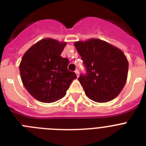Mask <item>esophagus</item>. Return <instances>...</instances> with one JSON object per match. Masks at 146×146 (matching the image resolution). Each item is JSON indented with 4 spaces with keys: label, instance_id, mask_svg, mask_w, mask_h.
I'll use <instances>...</instances> for the list:
<instances>
[{
    "label": "esophagus",
    "instance_id": "34e87169",
    "mask_svg": "<svg viewBox=\"0 0 146 146\" xmlns=\"http://www.w3.org/2000/svg\"><path fill=\"white\" fill-rule=\"evenodd\" d=\"M74 72H75V74H77V77H79V71H78V69H76V70L74 71Z\"/></svg>",
    "mask_w": 146,
    "mask_h": 146
}]
</instances>
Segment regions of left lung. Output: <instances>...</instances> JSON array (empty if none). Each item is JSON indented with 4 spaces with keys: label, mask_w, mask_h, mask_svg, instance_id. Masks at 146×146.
Instances as JSON below:
<instances>
[{
    "label": "left lung",
    "mask_w": 146,
    "mask_h": 146,
    "mask_svg": "<svg viewBox=\"0 0 146 146\" xmlns=\"http://www.w3.org/2000/svg\"><path fill=\"white\" fill-rule=\"evenodd\" d=\"M86 69L78 80L86 95L96 102H107L118 96L128 74V60L123 52L102 40L91 38L74 43Z\"/></svg>",
    "instance_id": "1"
}]
</instances>
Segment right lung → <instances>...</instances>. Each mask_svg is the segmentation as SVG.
<instances>
[{
	"mask_svg": "<svg viewBox=\"0 0 146 146\" xmlns=\"http://www.w3.org/2000/svg\"><path fill=\"white\" fill-rule=\"evenodd\" d=\"M66 42L44 38L24 54L20 64L23 85L38 101L54 102L64 97L72 80L77 78L67 66L69 60L60 56Z\"/></svg>",
	"mask_w": 146,
	"mask_h": 146,
	"instance_id": "add662e5",
	"label": "right lung"
}]
</instances>
